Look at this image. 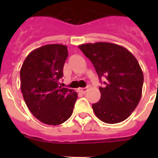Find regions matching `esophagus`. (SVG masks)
Here are the masks:
<instances>
[{
  "label": "esophagus",
  "instance_id": "34e87169",
  "mask_svg": "<svg viewBox=\"0 0 158 158\" xmlns=\"http://www.w3.org/2000/svg\"><path fill=\"white\" fill-rule=\"evenodd\" d=\"M88 90H89V88H88V87H86V88H80V89H79V91H80L81 93H85L86 92L88 91Z\"/></svg>",
  "mask_w": 158,
  "mask_h": 158
}]
</instances>
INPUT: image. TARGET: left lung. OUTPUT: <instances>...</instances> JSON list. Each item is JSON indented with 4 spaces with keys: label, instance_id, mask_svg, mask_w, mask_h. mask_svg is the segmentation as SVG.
Segmentation results:
<instances>
[{
    "label": "left lung",
    "instance_id": "1",
    "mask_svg": "<svg viewBox=\"0 0 158 158\" xmlns=\"http://www.w3.org/2000/svg\"><path fill=\"white\" fill-rule=\"evenodd\" d=\"M79 48L93 64L100 82L101 96L92 105L95 115L106 123L127 118L142 96L143 73L135 57L125 47L111 43H85Z\"/></svg>",
    "mask_w": 158,
    "mask_h": 158
}]
</instances>
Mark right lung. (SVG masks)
<instances>
[{
    "label": "right lung",
    "instance_id": "obj_1",
    "mask_svg": "<svg viewBox=\"0 0 158 158\" xmlns=\"http://www.w3.org/2000/svg\"><path fill=\"white\" fill-rule=\"evenodd\" d=\"M67 57L66 46L48 44L32 51L20 69V89L25 103L43 123H63L73 111L77 93L59 86Z\"/></svg>",
    "mask_w": 158,
    "mask_h": 158
}]
</instances>
